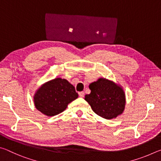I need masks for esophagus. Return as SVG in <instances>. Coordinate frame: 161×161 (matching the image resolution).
<instances>
[{
  "label": "esophagus",
  "instance_id": "obj_1",
  "mask_svg": "<svg viewBox=\"0 0 161 161\" xmlns=\"http://www.w3.org/2000/svg\"><path fill=\"white\" fill-rule=\"evenodd\" d=\"M79 96H80V97H84V92H79Z\"/></svg>",
  "mask_w": 161,
  "mask_h": 161
}]
</instances>
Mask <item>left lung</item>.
Segmentation results:
<instances>
[{
  "label": "left lung",
  "mask_w": 161,
  "mask_h": 161,
  "mask_svg": "<svg viewBox=\"0 0 161 161\" xmlns=\"http://www.w3.org/2000/svg\"><path fill=\"white\" fill-rule=\"evenodd\" d=\"M89 87L91 93L85 95L84 99L95 114L108 120L123 114L126 107V94L119 84L100 77Z\"/></svg>",
  "instance_id": "8db88e82"
}]
</instances>
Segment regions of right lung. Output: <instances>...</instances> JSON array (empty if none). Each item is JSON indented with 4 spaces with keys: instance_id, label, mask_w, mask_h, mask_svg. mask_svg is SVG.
Returning <instances> with one entry per match:
<instances>
[{
    "instance_id": "1",
    "label": "right lung",
    "mask_w": 161,
    "mask_h": 161,
    "mask_svg": "<svg viewBox=\"0 0 161 161\" xmlns=\"http://www.w3.org/2000/svg\"><path fill=\"white\" fill-rule=\"evenodd\" d=\"M78 98L75 86L65 79L58 77L42 84L33 97L35 108L47 116H53L66 109Z\"/></svg>"
}]
</instances>
